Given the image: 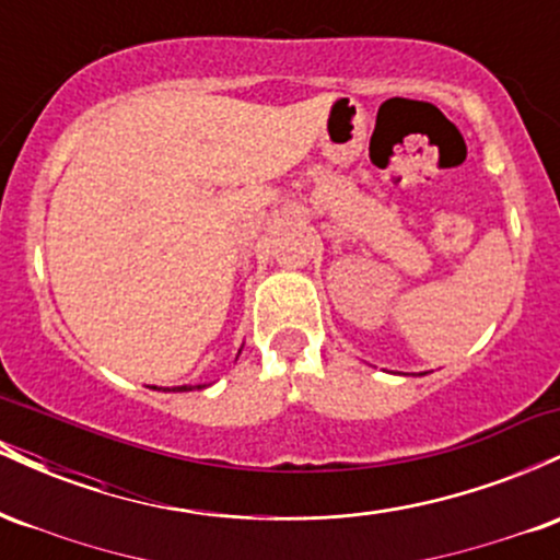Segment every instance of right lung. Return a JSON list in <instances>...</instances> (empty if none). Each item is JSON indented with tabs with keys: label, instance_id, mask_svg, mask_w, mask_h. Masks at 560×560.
<instances>
[{
	"label": "right lung",
	"instance_id": "right-lung-1",
	"mask_svg": "<svg viewBox=\"0 0 560 560\" xmlns=\"http://www.w3.org/2000/svg\"><path fill=\"white\" fill-rule=\"evenodd\" d=\"M173 389H191V387H173ZM197 389H199V384H197Z\"/></svg>",
	"mask_w": 560,
	"mask_h": 560
}]
</instances>
